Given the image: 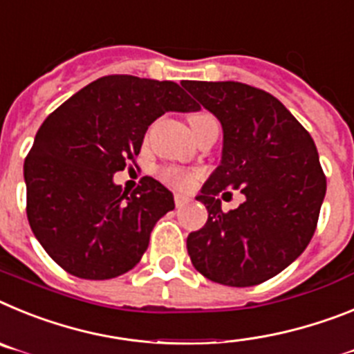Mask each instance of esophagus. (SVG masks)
Returning a JSON list of instances; mask_svg holds the SVG:
<instances>
[{
    "instance_id": "obj_1",
    "label": "esophagus",
    "mask_w": 354,
    "mask_h": 354,
    "mask_svg": "<svg viewBox=\"0 0 354 354\" xmlns=\"http://www.w3.org/2000/svg\"><path fill=\"white\" fill-rule=\"evenodd\" d=\"M189 201H190L189 196L181 194V192H174V203H176L178 208L183 207V205H185V203H189Z\"/></svg>"
}]
</instances>
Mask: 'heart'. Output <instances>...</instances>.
<instances>
[{"label":"heart","mask_w":354,"mask_h":354,"mask_svg":"<svg viewBox=\"0 0 354 354\" xmlns=\"http://www.w3.org/2000/svg\"><path fill=\"white\" fill-rule=\"evenodd\" d=\"M205 115H208V113H194L190 119H198V118H205ZM162 176H164V180L167 181H173V183H176V185H190V176L189 174H185L183 171H180V169L176 167H167L162 171Z\"/></svg>","instance_id":"b5f03b06"}]
</instances>
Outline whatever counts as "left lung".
I'll return each instance as SVG.
<instances>
[{"instance_id": "obj_1", "label": "left lung", "mask_w": 354, "mask_h": 354, "mask_svg": "<svg viewBox=\"0 0 354 354\" xmlns=\"http://www.w3.org/2000/svg\"><path fill=\"white\" fill-rule=\"evenodd\" d=\"M181 85L223 126L221 164L196 196L208 221L190 233L187 251L205 278L253 287L290 266L312 241L326 196L317 147L269 92L239 82ZM228 188H241L246 201L224 214L216 196Z\"/></svg>"}]
</instances>
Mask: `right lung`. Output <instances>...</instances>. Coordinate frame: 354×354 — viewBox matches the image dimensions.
Wrapping results in <instances>:
<instances>
[{
    "label": "right lung",
    "instance_id": "add662e5",
    "mask_svg": "<svg viewBox=\"0 0 354 354\" xmlns=\"http://www.w3.org/2000/svg\"><path fill=\"white\" fill-rule=\"evenodd\" d=\"M198 109L174 82L112 75L48 115L24 160L26 214L64 270L110 279L140 262L156 221L174 208L173 192L149 176L128 192L113 174L135 162L160 115Z\"/></svg>",
    "mask_w": 354,
    "mask_h": 354
}]
</instances>
